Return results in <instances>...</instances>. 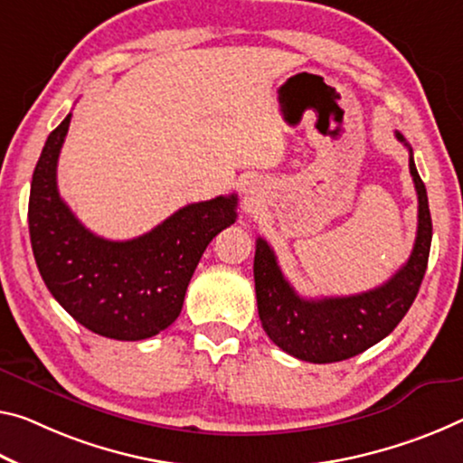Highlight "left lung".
<instances>
[{
  "label": "left lung",
  "instance_id": "1",
  "mask_svg": "<svg viewBox=\"0 0 463 463\" xmlns=\"http://www.w3.org/2000/svg\"><path fill=\"white\" fill-rule=\"evenodd\" d=\"M395 137L410 152V175L418 195V231L408 261L385 284L352 297L303 298L284 278L268 241H255L253 276L261 326L278 348L300 361L337 363L375 346L403 319L420 288L432 239L429 197L416 171L412 148L400 131H395Z\"/></svg>",
  "mask_w": 463,
  "mask_h": 463
}]
</instances>
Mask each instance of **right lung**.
Listing matches in <instances>:
<instances>
[{
    "label": "right lung",
    "instance_id": "right-lung-1",
    "mask_svg": "<svg viewBox=\"0 0 463 463\" xmlns=\"http://www.w3.org/2000/svg\"><path fill=\"white\" fill-rule=\"evenodd\" d=\"M71 113L51 131L34 166L28 231L51 295L78 324L113 340H146L179 317L202 253L237 220V195L189 203L150 232L109 241L73 216L57 189Z\"/></svg>",
    "mask_w": 463,
    "mask_h": 463
}]
</instances>
